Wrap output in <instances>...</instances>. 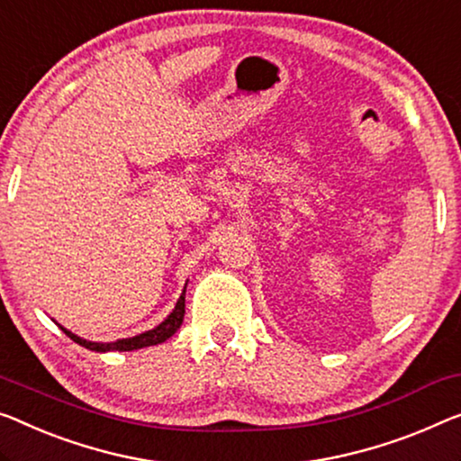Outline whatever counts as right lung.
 I'll list each match as a JSON object with an SVG mask.
<instances>
[{
  "label": "right lung",
  "mask_w": 461,
  "mask_h": 461,
  "mask_svg": "<svg viewBox=\"0 0 461 461\" xmlns=\"http://www.w3.org/2000/svg\"><path fill=\"white\" fill-rule=\"evenodd\" d=\"M184 296H186V285H184L182 296L177 298L174 311L167 314V319H165L163 322H159V325H157V327L149 329V331L134 335V338H126V339H118V341H88V339L78 338L77 333L68 331L66 327L59 325V329L72 341H77L78 346L91 349V352H101V354L103 352H132V349H142V348H149V346H157V343L167 341L171 335H174L177 329H180L182 321H184V312H186V311H184V308H186V300H184Z\"/></svg>",
  "instance_id": "add662e5"
}]
</instances>
